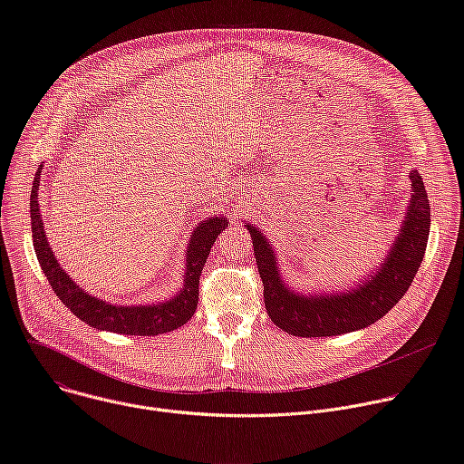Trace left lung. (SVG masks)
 <instances>
[{"label":"left lung","mask_w":464,"mask_h":464,"mask_svg":"<svg viewBox=\"0 0 464 464\" xmlns=\"http://www.w3.org/2000/svg\"><path fill=\"white\" fill-rule=\"evenodd\" d=\"M411 201L387 257L350 290L296 292L276 263L274 246L254 224H246L265 286V305L272 322L294 336H334L383 318L409 290L430 237V199L418 170H411Z\"/></svg>","instance_id":"left-lung-1"}]
</instances>
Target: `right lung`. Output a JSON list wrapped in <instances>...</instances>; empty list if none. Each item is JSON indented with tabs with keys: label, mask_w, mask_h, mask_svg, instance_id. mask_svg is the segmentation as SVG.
<instances>
[{
	"label": "right lung",
	"mask_w": 464,
	"mask_h": 464,
	"mask_svg": "<svg viewBox=\"0 0 464 464\" xmlns=\"http://www.w3.org/2000/svg\"><path fill=\"white\" fill-rule=\"evenodd\" d=\"M42 164L34 174L31 188V231L33 246L36 251V259L42 272L48 277L52 288L59 300L85 324L100 331H112L121 334H140L153 336L168 331H174L187 324L198 307L199 296V276L210 247L217 242L218 235L227 227L226 217H210L199 222L188 240L185 251V279L183 288H179L172 298L160 304L148 305H118L105 300H100L85 288H81L59 265L53 249L50 247L44 222H42L40 207H38V185H40Z\"/></svg>",
	"instance_id": "1"
}]
</instances>
